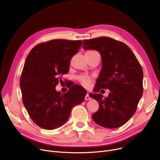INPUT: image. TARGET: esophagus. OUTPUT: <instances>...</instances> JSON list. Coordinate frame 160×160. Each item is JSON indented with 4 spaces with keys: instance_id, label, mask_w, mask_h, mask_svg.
<instances>
[{
    "instance_id": "34e87169",
    "label": "esophagus",
    "mask_w": 160,
    "mask_h": 160,
    "mask_svg": "<svg viewBox=\"0 0 160 160\" xmlns=\"http://www.w3.org/2000/svg\"><path fill=\"white\" fill-rule=\"evenodd\" d=\"M91 97H90V96H89V93H88L86 95V97H85V100H91Z\"/></svg>"
}]
</instances>
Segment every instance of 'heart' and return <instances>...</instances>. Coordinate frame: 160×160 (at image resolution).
<instances>
[{"instance_id": "b5f03b06", "label": "heart", "mask_w": 160, "mask_h": 160, "mask_svg": "<svg viewBox=\"0 0 160 160\" xmlns=\"http://www.w3.org/2000/svg\"><path fill=\"white\" fill-rule=\"evenodd\" d=\"M96 52H97L95 51V50H89V51L87 52L86 53H96ZM78 80L82 86L86 88L90 86L91 82V78L89 77H88V76H81V77L78 78Z\"/></svg>"}]
</instances>
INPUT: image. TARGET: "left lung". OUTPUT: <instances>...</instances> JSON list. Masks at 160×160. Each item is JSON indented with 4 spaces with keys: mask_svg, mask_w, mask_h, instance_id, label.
<instances>
[{
    "mask_svg": "<svg viewBox=\"0 0 160 160\" xmlns=\"http://www.w3.org/2000/svg\"><path fill=\"white\" fill-rule=\"evenodd\" d=\"M84 50H96L102 58V69L95 92L90 97L99 104L93 121L107 128H119L133 115L142 97L143 72L136 56L126 44L108 37L83 41ZM110 90L108 97L97 93Z\"/></svg>",
    "mask_w": 160,
    "mask_h": 160,
    "instance_id": "8db88e82",
    "label": "left lung"
}]
</instances>
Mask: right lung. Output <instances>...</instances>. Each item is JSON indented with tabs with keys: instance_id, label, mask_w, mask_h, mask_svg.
Wrapping results in <instances>:
<instances>
[{
	"instance_id": "right-lung-1",
	"label": "right lung",
	"mask_w": 160,
	"mask_h": 160,
	"mask_svg": "<svg viewBox=\"0 0 160 160\" xmlns=\"http://www.w3.org/2000/svg\"><path fill=\"white\" fill-rule=\"evenodd\" d=\"M82 43L80 40H51L33 47L26 58L20 79L22 102L32 120L42 128L62 127L72 108L84 100L86 93L75 88L64 94L56 90Z\"/></svg>"
}]
</instances>
